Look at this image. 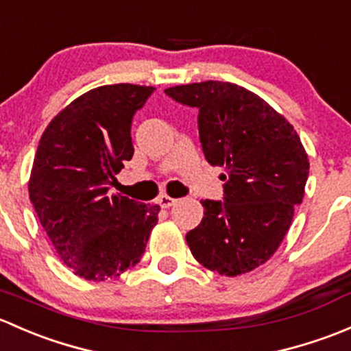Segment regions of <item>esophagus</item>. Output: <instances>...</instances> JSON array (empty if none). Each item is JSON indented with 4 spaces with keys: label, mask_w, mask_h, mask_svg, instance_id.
<instances>
[{
    "label": "esophagus",
    "mask_w": 351,
    "mask_h": 351,
    "mask_svg": "<svg viewBox=\"0 0 351 351\" xmlns=\"http://www.w3.org/2000/svg\"><path fill=\"white\" fill-rule=\"evenodd\" d=\"M157 202L162 206V208L167 209V208H172V206H174L177 202V199H174V197H171V196H167V194H162V196L157 197Z\"/></svg>",
    "instance_id": "esophagus-1"
}]
</instances>
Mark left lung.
I'll return each instance as SVG.
<instances>
[{
    "label": "left lung",
    "mask_w": 351,
    "mask_h": 351,
    "mask_svg": "<svg viewBox=\"0 0 351 351\" xmlns=\"http://www.w3.org/2000/svg\"><path fill=\"white\" fill-rule=\"evenodd\" d=\"M165 95L199 108L206 160L225 169V201H201L204 216L186 234L191 254L221 276L252 272L276 254L304 197V145L279 111L241 86L193 82Z\"/></svg>",
    "instance_id": "1"
}]
</instances>
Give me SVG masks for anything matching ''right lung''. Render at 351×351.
I'll list each match as a JSON object with an SVG mask.
<instances>
[{
    "label": "right lung",
    "instance_id": "1",
    "mask_svg": "<svg viewBox=\"0 0 351 351\" xmlns=\"http://www.w3.org/2000/svg\"><path fill=\"white\" fill-rule=\"evenodd\" d=\"M155 88L108 84L69 103L42 133L28 194L57 255L86 280H106L135 267L160 206L111 194L132 160L130 126Z\"/></svg>",
    "mask_w": 351,
    "mask_h": 351
}]
</instances>
